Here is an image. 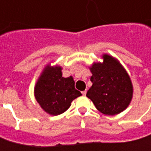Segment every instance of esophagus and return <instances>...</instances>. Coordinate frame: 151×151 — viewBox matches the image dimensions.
I'll return each mask as SVG.
<instances>
[{
  "instance_id": "esophagus-1",
  "label": "esophagus",
  "mask_w": 151,
  "mask_h": 151,
  "mask_svg": "<svg viewBox=\"0 0 151 151\" xmlns=\"http://www.w3.org/2000/svg\"><path fill=\"white\" fill-rule=\"evenodd\" d=\"M81 93H82V94H83V95H86V93H87V90H86H86H84V91H82Z\"/></svg>"
}]
</instances>
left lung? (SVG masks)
Masks as SVG:
<instances>
[{
	"instance_id": "left-lung-1",
	"label": "left lung",
	"mask_w": 151,
	"mask_h": 151,
	"mask_svg": "<svg viewBox=\"0 0 151 151\" xmlns=\"http://www.w3.org/2000/svg\"><path fill=\"white\" fill-rule=\"evenodd\" d=\"M103 59V62H94L89 67L93 85L86 96L100 113L113 116L128 107L133 86L129 75L117 59L108 54H104Z\"/></svg>"
}]
</instances>
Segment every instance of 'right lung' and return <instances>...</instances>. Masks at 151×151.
<instances>
[{
    "mask_svg": "<svg viewBox=\"0 0 151 151\" xmlns=\"http://www.w3.org/2000/svg\"><path fill=\"white\" fill-rule=\"evenodd\" d=\"M62 67L47 65L38 77L34 87V96L46 113L56 116L69 109L71 102L81 95L75 89L72 76L62 77Z\"/></svg>",
    "mask_w": 151,
    "mask_h": 151,
    "instance_id": "1",
    "label": "right lung"
}]
</instances>
